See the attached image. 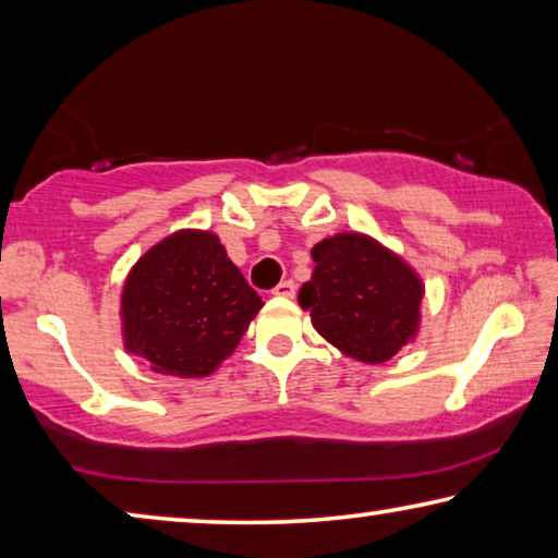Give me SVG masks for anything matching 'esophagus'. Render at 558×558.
<instances>
[{"instance_id":"34e87169","label":"esophagus","mask_w":558,"mask_h":558,"mask_svg":"<svg viewBox=\"0 0 558 558\" xmlns=\"http://www.w3.org/2000/svg\"><path fill=\"white\" fill-rule=\"evenodd\" d=\"M272 295L293 298V295H295V282H293V280H282V282H278V286L272 288Z\"/></svg>"}]
</instances>
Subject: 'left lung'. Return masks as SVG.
Instances as JSON below:
<instances>
[{
  "instance_id": "1",
  "label": "left lung",
  "mask_w": 558,
  "mask_h": 558,
  "mask_svg": "<svg viewBox=\"0 0 558 558\" xmlns=\"http://www.w3.org/2000/svg\"><path fill=\"white\" fill-rule=\"evenodd\" d=\"M313 260L298 303L344 355L379 365L417 335L424 286L392 251L362 233H338L313 247Z\"/></svg>"
}]
</instances>
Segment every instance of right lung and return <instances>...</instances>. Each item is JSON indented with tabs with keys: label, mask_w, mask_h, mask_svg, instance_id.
<instances>
[{
	"label": "right lung",
	"mask_w": 558,
	"mask_h": 558,
	"mask_svg": "<svg viewBox=\"0 0 558 558\" xmlns=\"http://www.w3.org/2000/svg\"><path fill=\"white\" fill-rule=\"evenodd\" d=\"M260 307L218 235L179 231L129 272L123 344L154 373L206 377L238 348Z\"/></svg>",
	"instance_id": "add662e5"
}]
</instances>
